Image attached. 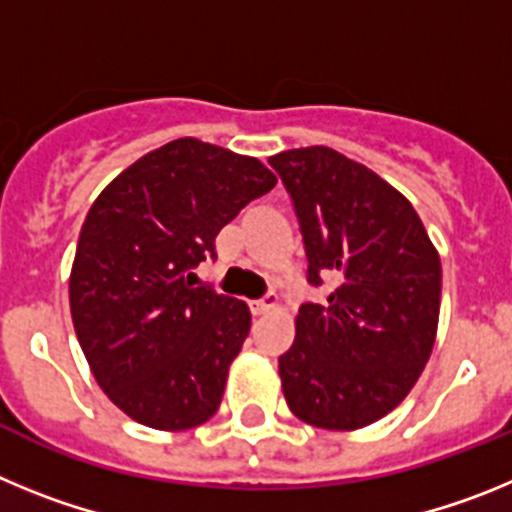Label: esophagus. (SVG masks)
Instances as JSON below:
<instances>
[{
  "instance_id": "1",
  "label": "esophagus",
  "mask_w": 512,
  "mask_h": 512,
  "mask_svg": "<svg viewBox=\"0 0 512 512\" xmlns=\"http://www.w3.org/2000/svg\"><path fill=\"white\" fill-rule=\"evenodd\" d=\"M277 307H279V300L274 295L264 297V300L251 302V312L256 315V318H261V315H266V312H271V310H277Z\"/></svg>"
}]
</instances>
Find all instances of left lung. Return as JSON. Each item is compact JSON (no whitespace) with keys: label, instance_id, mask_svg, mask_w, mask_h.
<instances>
[{"label":"left lung","instance_id":"8db88e82","mask_svg":"<svg viewBox=\"0 0 512 512\" xmlns=\"http://www.w3.org/2000/svg\"><path fill=\"white\" fill-rule=\"evenodd\" d=\"M292 197L307 284L295 343L279 356L284 400L305 423L356 431L395 410L433 351L441 259L418 212L374 171L325 146L269 158Z\"/></svg>","mask_w":512,"mask_h":512}]
</instances>
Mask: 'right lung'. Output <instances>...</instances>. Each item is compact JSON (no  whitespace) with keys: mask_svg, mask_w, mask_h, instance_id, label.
Listing matches in <instances>:
<instances>
[{"mask_svg":"<svg viewBox=\"0 0 512 512\" xmlns=\"http://www.w3.org/2000/svg\"><path fill=\"white\" fill-rule=\"evenodd\" d=\"M277 176L197 138L146 153L104 187L81 225L71 318L104 395L158 431H187L223 400L248 305L194 287L215 235Z\"/></svg>","mask_w":512,"mask_h":512,"instance_id":"right-lung-1","label":"right lung"}]
</instances>
